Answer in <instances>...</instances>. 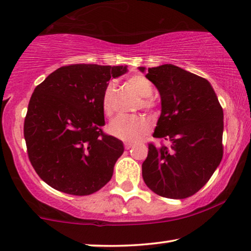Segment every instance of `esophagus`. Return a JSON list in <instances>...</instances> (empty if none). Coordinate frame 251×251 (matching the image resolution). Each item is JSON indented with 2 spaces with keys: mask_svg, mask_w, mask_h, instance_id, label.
<instances>
[{
  "mask_svg": "<svg viewBox=\"0 0 251 251\" xmlns=\"http://www.w3.org/2000/svg\"><path fill=\"white\" fill-rule=\"evenodd\" d=\"M133 143H130V142H125L124 143V147H125V149L126 150H129V149H132L133 148Z\"/></svg>",
  "mask_w": 251,
  "mask_h": 251,
  "instance_id": "obj_1",
  "label": "esophagus"
}]
</instances>
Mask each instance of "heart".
Returning a JSON list of instances; mask_svg holds the SVG:
<instances>
[{"instance_id": "obj_1", "label": "heart", "mask_w": 251, "mask_h": 251, "mask_svg": "<svg viewBox=\"0 0 251 251\" xmlns=\"http://www.w3.org/2000/svg\"><path fill=\"white\" fill-rule=\"evenodd\" d=\"M127 84L141 98H143L142 107L148 110L152 109L154 103L149 98L153 95L154 88L151 81L143 75H133L127 80ZM114 96L115 83L111 82L107 85L101 99V109L108 117L114 114ZM149 130L150 122L143 116H117L108 126V132L110 135L123 141H137L147 135Z\"/></svg>"}]
</instances>
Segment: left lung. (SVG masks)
Instances as JSON below:
<instances>
[{
	"instance_id": "8db88e82",
	"label": "left lung",
	"mask_w": 251,
	"mask_h": 251,
	"mask_svg": "<svg viewBox=\"0 0 251 251\" xmlns=\"http://www.w3.org/2000/svg\"><path fill=\"white\" fill-rule=\"evenodd\" d=\"M138 70L145 72V67ZM145 76L161 98L153 137L169 141L170 147L149 144L142 164L144 182L160 196L189 197L206 184L222 160L223 109L206 78L181 67H152Z\"/></svg>"
}]
</instances>
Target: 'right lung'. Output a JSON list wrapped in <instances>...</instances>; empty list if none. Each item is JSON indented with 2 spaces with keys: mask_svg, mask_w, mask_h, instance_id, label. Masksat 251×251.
Masks as SVG:
<instances>
[{
  "mask_svg": "<svg viewBox=\"0 0 251 251\" xmlns=\"http://www.w3.org/2000/svg\"><path fill=\"white\" fill-rule=\"evenodd\" d=\"M127 66L59 67L37 85L24 133L29 160L47 185L70 195L98 192L113 177L124 152L121 140L102 133V95Z\"/></svg>",
  "mask_w": 251,
  "mask_h": 251,
  "instance_id": "right-lung-1",
  "label": "right lung"
}]
</instances>
